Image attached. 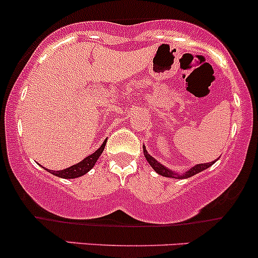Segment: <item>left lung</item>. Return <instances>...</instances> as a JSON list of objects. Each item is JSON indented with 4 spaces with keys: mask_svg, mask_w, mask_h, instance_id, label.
<instances>
[{
    "mask_svg": "<svg viewBox=\"0 0 258 258\" xmlns=\"http://www.w3.org/2000/svg\"><path fill=\"white\" fill-rule=\"evenodd\" d=\"M144 155H145L146 160H147V162L150 163L151 167H152L153 170L158 173V175L163 176V177H172V178H179V179L192 177V176L197 175V173L202 172V171H205L206 168L211 167V166L216 162V161H212V162H210V163H200V165H196V166H194V167H191L188 171H186V172L177 173V172H175V171L170 170L168 167H166V166H163L161 162H158L155 157H152V156L147 152L145 145H144Z\"/></svg>",
    "mask_w": 258,
    "mask_h": 258,
    "instance_id": "obj_1",
    "label": "left lung"
}]
</instances>
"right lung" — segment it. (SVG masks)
Wrapping results in <instances>:
<instances>
[{
	"instance_id": "right-lung-1",
	"label": "right lung",
	"mask_w": 258,
	"mask_h": 258,
	"mask_svg": "<svg viewBox=\"0 0 258 258\" xmlns=\"http://www.w3.org/2000/svg\"><path fill=\"white\" fill-rule=\"evenodd\" d=\"M105 146H106V141L100 146V148H98V150H96L95 152L91 153L90 156H87L86 158H83L82 161H80V162L76 163V165L71 166V167L64 168V170L52 171V170H47V168H45V167L43 168H45L46 171H48L49 173H52L53 176H57V177H61V178L70 179V178L81 177V176L86 175V173H87L88 171L93 167V166H95V163L97 162V160L100 158L101 153H102L103 150H105Z\"/></svg>"
}]
</instances>
